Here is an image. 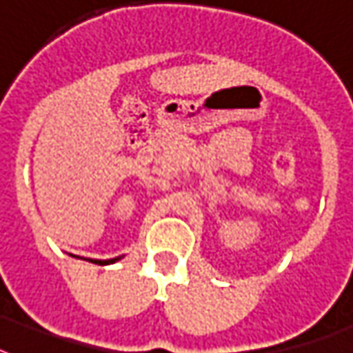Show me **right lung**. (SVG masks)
<instances>
[{"instance_id":"obj_1","label":"right lung","mask_w":353,"mask_h":353,"mask_svg":"<svg viewBox=\"0 0 353 353\" xmlns=\"http://www.w3.org/2000/svg\"><path fill=\"white\" fill-rule=\"evenodd\" d=\"M117 259H119V257H116V259H108V261H97V259H94L92 263H96V265H112V263H116Z\"/></svg>"}]
</instances>
